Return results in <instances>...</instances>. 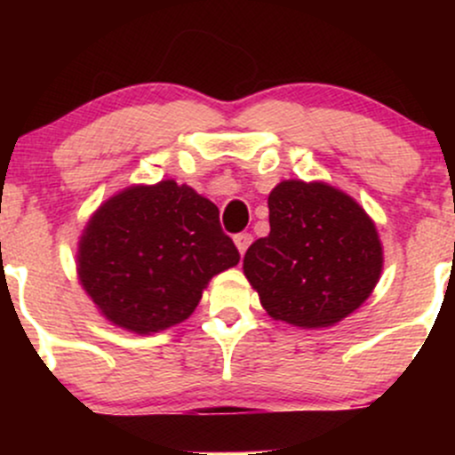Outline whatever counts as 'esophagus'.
<instances>
[{
  "mask_svg": "<svg viewBox=\"0 0 455 455\" xmlns=\"http://www.w3.org/2000/svg\"><path fill=\"white\" fill-rule=\"evenodd\" d=\"M250 243H252V235H250V233H239V235H235V245H237L239 254H243L245 250H248Z\"/></svg>",
  "mask_w": 455,
  "mask_h": 455,
  "instance_id": "esophagus-1",
  "label": "esophagus"
}]
</instances>
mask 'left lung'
<instances>
[{
	"label": "left lung",
	"instance_id": "1",
	"mask_svg": "<svg viewBox=\"0 0 455 455\" xmlns=\"http://www.w3.org/2000/svg\"><path fill=\"white\" fill-rule=\"evenodd\" d=\"M267 205L269 235L245 252V278L275 321L304 329L336 325L380 278L377 227L357 201L323 181H280Z\"/></svg>",
	"mask_w": 455,
	"mask_h": 455
}]
</instances>
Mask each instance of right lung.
<instances>
[{"mask_svg":"<svg viewBox=\"0 0 455 455\" xmlns=\"http://www.w3.org/2000/svg\"><path fill=\"white\" fill-rule=\"evenodd\" d=\"M237 263L218 207L173 180L130 186L102 203L76 254L85 293L113 325L134 333L186 321L207 282Z\"/></svg>","mask_w":455,"mask_h":455,"instance_id":"1","label":"right lung"}]
</instances>
